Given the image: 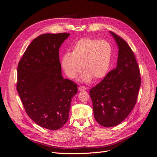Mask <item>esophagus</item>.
I'll return each mask as SVG.
<instances>
[{
	"label": "esophagus",
	"instance_id": "esophagus-1",
	"mask_svg": "<svg viewBox=\"0 0 157 157\" xmlns=\"http://www.w3.org/2000/svg\"><path fill=\"white\" fill-rule=\"evenodd\" d=\"M78 90H80V91H84V90H86V88L84 87V86H80L78 87Z\"/></svg>",
	"mask_w": 157,
	"mask_h": 157
}]
</instances>
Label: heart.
I'll list each match as a JSON object with an SVG mask.
<instances>
[{
  "label": "heart",
  "mask_w": 157,
  "mask_h": 157,
  "mask_svg": "<svg viewBox=\"0 0 157 157\" xmlns=\"http://www.w3.org/2000/svg\"><path fill=\"white\" fill-rule=\"evenodd\" d=\"M113 48L109 42L82 38L72 47L71 53L65 54L61 65L67 77L75 78L82 69L81 80L88 82L99 80L107 74L111 64ZM82 67H81V66Z\"/></svg>",
  "instance_id": "obj_1"
}]
</instances>
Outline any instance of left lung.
<instances>
[{
    "label": "left lung",
    "mask_w": 157,
    "mask_h": 157,
    "mask_svg": "<svg viewBox=\"0 0 157 157\" xmlns=\"http://www.w3.org/2000/svg\"><path fill=\"white\" fill-rule=\"evenodd\" d=\"M110 33L118 48L117 67L90 91L95 119L104 127L119 124L129 115L136 103L141 85L134 52L124 39Z\"/></svg>",
    "instance_id": "left-lung-1"
}]
</instances>
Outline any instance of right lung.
<instances>
[{"label":"right lung","mask_w":157,"mask_h":157,"mask_svg":"<svg viewBox=\"0 0 157 157\" xmlns=\"http://www.w3.org/2000/svg\"><path fill=\"white\" fill-rule=\"evenodd\" d=\"M70 35L46 33L28 46L17 66V91L25 110L39 126L58 130L67 122L77 84L61 75L59 49Z\"/></svg>","instance_id":"1"}]
</instances>
